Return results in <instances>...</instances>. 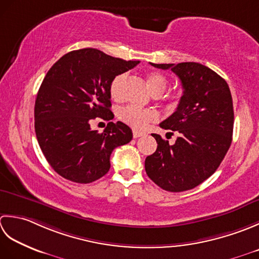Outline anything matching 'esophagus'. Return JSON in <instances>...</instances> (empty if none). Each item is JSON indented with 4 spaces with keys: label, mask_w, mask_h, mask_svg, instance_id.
Instances as JSON below:
<instances>
[{
    "label": "esophagus",
    "mask_w": 259,
    "mask_h": 259,
    "mask_svg": "<svg viewBox=\"0 0 259 259\" xmlns=\"http://www.w3.org/2000/svg\"><path fill=\"white\" fill-rule=\"evenodd\" d=\"M143 135H144L143 132H140V131H136V130H134V131H133V136H134V139H137V137H141V136H143Z\"/></svg>",
    "instance_id": "1"
}]
</instances>
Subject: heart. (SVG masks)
Returning a JSON list of instances; mask_svg holds the SVG:
<instances>
[{
    "label": "heart",
    "mask_w": 259,
    "mask_h": 259,
    "mask_svg": "<svg viewBox=\"0 0 259 259\" xmlns=\"http://www.w3.org/2000/svg\"><path fill=\"white\" fill-rule=\"evenodd\" d=\"M126 75L120 73L116 76L109 85V95L115 100H118L122 97L123 85L125 82ZM147 86L154 95H160L165 91L167 80L165 76L160 72H150L146 76ZM118 117L124 123L130 125L135 130H143L147 125L159 118V115L153 109L140 108L135 106H126L119 110Z\"/></svg>",
    "instance_id": "1"
}]
</instances>
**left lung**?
I'll list each match as a JSON object with an SVG mask.
<instances>
[{"mask_svg":"<svg viewBox=\"0 0 259 259\" xmlns=\"http://www.w3.org/2000/svg\"><path fill=\"white\" fill-rule=\"evenodd\" d=\"M171 69L183 88L178 108L160 124L177 131L173 145L152 134L157 149L145 159V171L163 190L181 192L196 188L217 170L233 141L234 106L228 83L198 62L152 63Z\"/></svg>","mask_w":259,"mask_h":259,"instance_id":"left-lung-1","label":"left lung"}]
</instances>
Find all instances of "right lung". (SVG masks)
Segmentation results:
<instances>
[{"instance_id":"obj_1","label":"right lung","mask_w":259,"mask_h":259,"mask_svg":"<svg viewBox=\"0 0 259 259\" xmlns=\"http://www.w3.org/2000/svg\"><path fill=\"white\" fill-rule=\"evenodd\" d=\"M137 63L86 48L68 52L47 72L35 99L34 130L59 176L77 183L96 181L108 172L113 150L133 139L122 122H109L103 133L93 131L91 122L114 118L110 82Z\"/></svg>"}]
</instances>
